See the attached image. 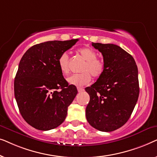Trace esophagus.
I'll use <instances>...</instances> for the list:
<instances>
[{
  "mask_svg": "<svg viewBox=\"0 0 157 157\" xmlns=\"http://www.w3.org/2000/svg\"><path fill=\"white\" fill-rule=\"evenodd\" d=\"M77 90H78V92H82L84 89H83V88H81V87H77Z\"/></svg>",
  "mask_w": 157,
  "mask_h": 157,
  "instance_id": "obj_1",
  "label": "esophagus"
}]
</instances>
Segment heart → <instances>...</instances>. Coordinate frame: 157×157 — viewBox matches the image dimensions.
<instances>
[{"mask_svg":"<svg viewBox=\"0 0 157 157\" xmlns=\"http://www.w3.org/2000/svg\"><path fill=\"white\" fill-rule=\"evenodd\" d=\"M78 53L86 61L81 68L82 73L72 75L68 77L67 81L70 84L80 87L90 83L91 75L95 78H99L104 71V63L102 60L98 59L96 51L89 46L80 48ZM58 65L63 74L66 75L69 73V56L67 53H63L60 55L58 59Z\"/></svg>","mask_w":157,"mask_h":157,"instance_id":"obj_1","label":"heart"}]
</instances>
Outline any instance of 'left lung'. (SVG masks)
I'll list each match as a JSON object with an SVG mask.
<instances>
[{"instance_id":"obj_1","label":"left lung","mask_w":157,"mask_h":157,"mask_svg":"<svg viewBox=\"0 0 157 157\" xmlns=\"http://www.w3.org/2000/svg\"><path fill=\"white\" fill-rule=\"evenodd\" d=\"M102 53L104 71L86 87L90 101L86 117L90 125L101 132H112L129 119L139 94L138 68L134 58L117 45L92 43Z\"/></svg>"}]
</instances>
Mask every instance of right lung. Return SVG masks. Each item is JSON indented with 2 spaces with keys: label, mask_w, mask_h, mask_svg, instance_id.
Masks as SVG:
<instances>
[{
  "label": "right lung",
  "mask_w": 157,
  "mask_h": 157,
  "mask_svg": "<svg viewBox=\"0 0 157 157\" xmlns=\"http://www.w3.org/2000/svg\"><path fill=\"white\" fill-rule=\"evenodd\" d=\"M78 39L52 40L34 45L21 58L14 80V94L22 117L38 130L63 123L78 91L68 85L58 59ZM61 89V90H59Z\"/></svg>",
  "instance_id": "add662e5"
}]
</instances>
